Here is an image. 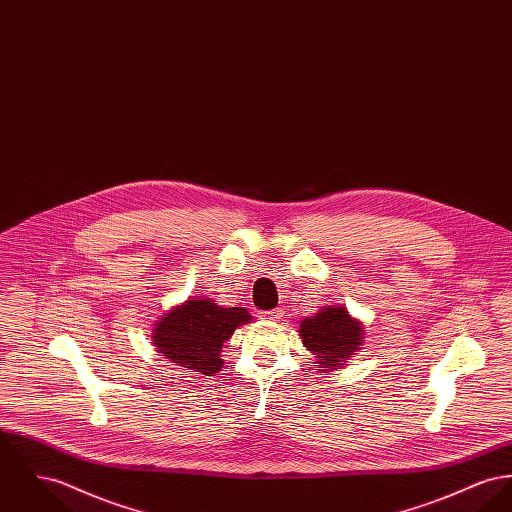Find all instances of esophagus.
Returning <instances> with one entry per match:
<instances>
[{
    "instance_id": "obj_1",
    "label": "esophagus",
    "mask_w": 512,
    "mask_h": 512,
    "mask_svg": "<svg viewBox=\"0 0 512 512\" xmlns=\"http://www.w3.org/2000/svg\"><path fill=\"white\" fill-rule=\"evenodd\" d=\"M281 314H283V310H281V308H272V310H264V312H260V318H264V320H279V318H281Z\"/></svg>"
}]
</instances>
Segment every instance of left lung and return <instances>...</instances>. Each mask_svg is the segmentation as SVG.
Masks as SVG:
<instances>
[{"instance_id": "8db88e82", "label": "left lung", "mask_w": 512, "mask_h": 512, "mask_svg": "<svg viewBox=\"0 0 512 512\" xmlns=\"http://www.w3.org/2000/svg\"><path fill=\"white\" fill-rule=\"evenodd\" d=\"M301 340L316 357V369L334 371L363 345V326L345 307L320 308L301 322Z\"/></svg>"}]
</instances>
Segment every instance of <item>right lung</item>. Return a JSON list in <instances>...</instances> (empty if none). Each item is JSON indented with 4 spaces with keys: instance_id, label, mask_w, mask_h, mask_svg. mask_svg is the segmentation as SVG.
Returning <instances> with one entry per match:
<instances>
[{
    "instance_id": "right-lung-1",
    "label": "right lung",
    "mask_w": 512,
    "mask_h": 512,
    "mask_svg": "<svg viewBox=\"0 0 512 512\" xmlns=\"http://www.w3.org/2000/svg\"><path fill=\"white\" fill-rule=\"evenodd\" d=\"M250 320L246 308H223L211 299H194L159 318L151 338L155 349L172 363L213 376L223 367V343Z\"/></svg>"
}]
</instances>
